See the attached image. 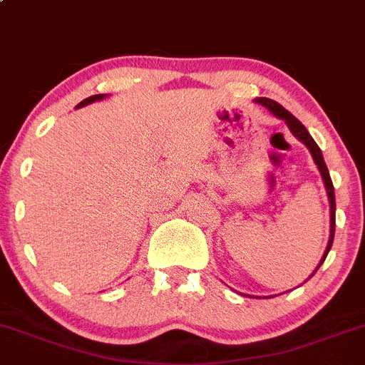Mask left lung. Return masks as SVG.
<instances>
[{"mask_svg": "<svg viewBox=\"0 0 365 365\" xmlns=\"http://www.w3.org/2000/svg\"><path fill=\"white\" fill-rule=\"evenodd\" d=\"M257 103H260L262 106H266L267 110H269L271 113H274L276 117L282 118V120L287 122V125H289V129L292 131V134L297 140H301L302 143L308 147V150L312 152L313 155V160L314 164L318 166V170L322 173V178H324V183H325V189H327V195H329V202H331V237H329V245H327V250L324 253V259L320 260V264H318V267L322 266V262L325 260V257H327L329 250H331L332 247V241H334V231H336V197H334V185H332V180H331V175H329V170L327 166H325V160H324V155H322V150L318 148V145L314 143V140L312 136H309L308 129L304 128V125L301 124V122L297 120V118L294 117L292 113L289 112V110L283 108L279 103L273 101V99L269 98H257L255 99ZM317 267V269H318ZM317 269H314V273H317ZM313 273V274H314ZM312 274V276H313Z\"/></svg>", "mask_w": 365, "mask_h": 365, "instance_id": "8db88e82", "label": "left lung"}]
</instances>
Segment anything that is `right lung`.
Here are the masks:
<instances>
[{
    "label": "right lung",
    "instance_id": "obj_1",
    "mask_svg": "<svg viewBox=\"0 0 365 365\" xmlns=\"http://www.w3.org/2000/svg\"><path fill=\"white\" fill-rule=\"evenodd\" d=\"M103 98H105V96H103V94H96V96H91V98L83 99L82 103H78V105H76V108H82V106L89 105V103H94V101H98V99H103Z\"/></svg>",
    "mask_w": 365,
    "mask_h": 365
}]
</instances>
